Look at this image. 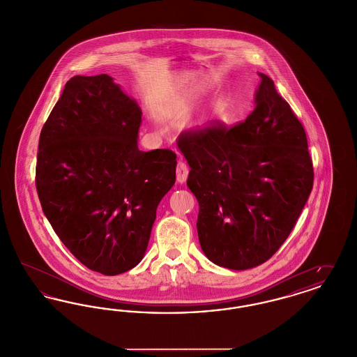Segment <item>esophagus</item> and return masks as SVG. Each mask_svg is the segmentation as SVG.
Masks as SVG:
<instances>
[{"label": "esophagus", "mask_w": 357, "mask_h": 357, "mask_svg": "<svg viewBox=\"0 0 357 357\" xmlns=\"http://www.w3.org/2000/svg\"><path fill=\"white\" fill-rule=\"evenodd\" d=\"M187 175H188V167L185 162H178L176 165V181L179 183L186 182Z\"/></svg>", "instance_id": "1"}]
</instances>
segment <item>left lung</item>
<instances>
[{
  "mask_svg": "<svg viewBox=\"0 0 357 357\" xmlns=\"http://www.w3.org/2000/svg\"><path fill=\"white\" fill-rule=\"evenodd\" d=\"M259 76L245 121L188 131L176 142L199 204L201 248L211 262L234 271L258 266L280 249L314 178L303 124L272 79Z\"/></svg>",
  "mask_w": 357,
  "mask_h": 357,
  "instance_id": "1",
  "label": "left lung"
}]
</instances>
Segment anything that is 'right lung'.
<instances>
[{
  "mask_svg": "<svg viewBox=\"0 0 357 357\" xmlns=\"http://www.w3.org/2000/svg\"><path fill=\"white\" fill-rule=\"evenodd\" d=\"M142 111L108 75L73 76L38 142L36 188L54 233L84 266L127 272L146 253L176 155L140 151Z\"/></svg>",
  "mask_w": 357,
  "mask_h": 357,
  "instance_id": "obj_1",
  "label": "right lung"
}]
</instances>
